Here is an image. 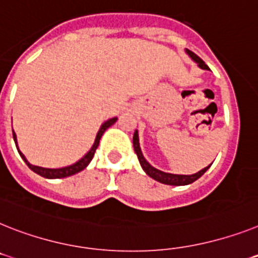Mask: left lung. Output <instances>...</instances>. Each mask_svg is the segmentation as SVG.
Here are the masks:
<instances>
[{
    "label": "left lung",
    "instance_id": "8db88e82",
    "mask_svg": "<svg viewBox=\"0 0 258 258\" xmlns=\"http://www.w3.org/2000/svg\"><path fill=\"white\" fill-rule=\"evenodd\" d=\"M186 53H187V55H189L190 57H191V59L194 60L197 64H198L199 68L209 69V67L205 64V61H203L201 57H198V56H197L194 52L189 51V49H186ZM133 143H134V149H135V153H136V156H138V159H139V162H140V165H142L143 170H144V172H146L147 174L151 177V178L156 179V181H159V182H161V183H165V185H174V186L189 185V183L197 181V179H198L201 176H203V174H205V172H206V170L210 168V165H211V164H210L209 166L203 168L202 170H199V172L194 173V174H190V176H186V174H172V173H165V172H162V170H159V169H156V168H153V166L151 165V164H149L146 159H144V156H143V153H142V149H140L138 130H136L135 134H134Z\"/></svg>",
    "mask_w": 258,
    "mask_h": 258
}]
</instances>
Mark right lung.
I'll return each instance as SVG.
<instances>
[{
  "label": "right lung",
  "instance_id": "right-lung-1",
  "mask_svg": "<svg viewBox=\"0 0 258 258\" xmlns=\"http://www.w3.org/2000/svg\"><path fill=\"white\" fill-rule=\"evenodd\" d=\"M115 122H116V118H111V119H109V120H106V122L101 125V128H99L98 134H97V136H96V140H94V144H93V147L90 148V151H89V152L86 153V155L84 156L82 159H80L79 161L75 162V164H72V165L64 166V168H59V169H49V168H42V166H36V165H32V164H30V162L26 160L25 155H23L21 151H19L18 144H17V136H15L14 131H13V138H14L15 146H17V149H18L19 155H21V157L25 160V162L27 164V166H29L32 172H35L36 174L44 177V178H64V177L73 176V174H76V173H79V172H81V170L85 169L86 166L89 165V162L92 161L93 156H94V153H96V149L98 148L99 140H101V138H102L103 133H105L106 130L109 128L110 125H112Z\"/></svg>",
  "mask_w": 258,
  "mask_h": 258
}]
</instances>
